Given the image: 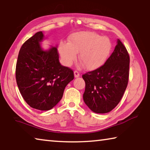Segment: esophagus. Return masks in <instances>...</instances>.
<instances>
[{
  "instance_id": "1",
  "label": "esophagus",
  "mask_w": 150,
  "mask_h": 150,
  "mask_svg": "<svg viewBox=\"0 0 150 150\" xmlns=\"http://www.w3.org/2000/svg\"><path fill=\"white\" fill-rule=\"evenodd\" d=\"M74 76H75V77H79L80 76V73H79L77 71H74Z\"/></svg>"
}]
</instances>
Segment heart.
<instances>
[{
  "mask_svg": "<svg viewBox=\"0 0 150 150\" xmlns=\"http://www.w3.org/2000/svg\"><path fill=\"white\" fill-rule=\"evenodd\" d=\"M112 50V42L108 37L97 33L83 31L75 33L69 38V43L62 42L59 52L64 65L69 66L79 53V59L88 69L100 67L105 63Z\"/></svg>",
  "mask_w": 150,
  "mask_h": 150,
  "instance_id": "1",
  "label": "heart"
}]
</instances>
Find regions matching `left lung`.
Returning <instances> with one entry per match:
<instances>
[{"mask_svg": "<svg viewBox=\"0 0 150 150\" xmlns=\"http://www.w3.org/2000/svg\"><path fill=\"white\" fill-rule=\"evenodd\" d=\"M129 66L128 51L118 40L115 50L105 64L83 75L85 82L83 100L91 110L107 113L118 105L128 85Z\"/></svg>", "mask_w": 150, "mask_h": 150, "instance_id": "obj_1", "label": "left lung"}]
</instances>
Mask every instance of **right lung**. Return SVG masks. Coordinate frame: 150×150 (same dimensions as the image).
Listing matches in <instances>:
<instances>
[{
  "label": "right lung",
  "mask_w": 150,
  "mask_h": 150,
  "mask_svg": "<svg viewBox=\"0 0 150 150\" xmlns=\"http://www.w3.org/2000/svg\"><path fill=\"white\" fill-rule=\"evenodd\" d=\"M38 32L20 48L16 66L17 85L22 97L32 108L48 110L62 99L64 89L74 79L72 69L61 65L56 47L44 51V39Z\"/></svg>",
  "instance_id": "add662e5"
}]
</instances>
